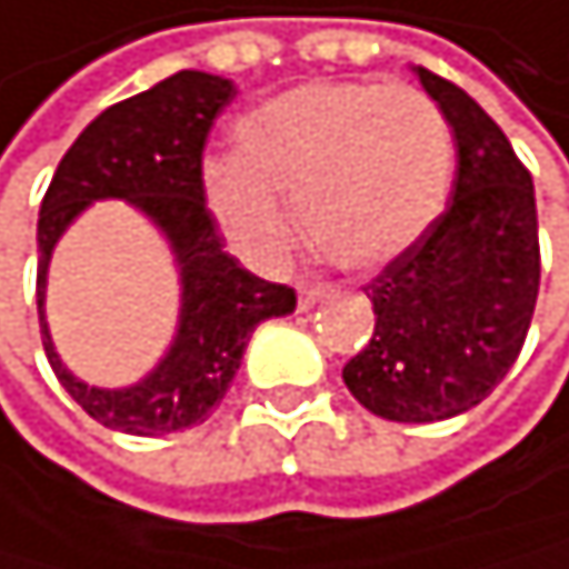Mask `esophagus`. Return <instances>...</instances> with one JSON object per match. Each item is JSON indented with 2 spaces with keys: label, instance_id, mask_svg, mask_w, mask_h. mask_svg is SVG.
<instances>
[{
  "label": "esophagus",
  "instance_id": "esophagus-1",
  "mask_svg": "<svg viewBox=\"0 0 569 569\" xmlns=\"http://www.w3.org/2000/svg\"><path fill=\"white\" fill-rule=\"evenodd\" d=\"M326 297H329L326 287H300L297 290V305H300V311H311L315 305H322Z\"/></svg>",
  "mask_w": 569,
  "mask_h": 569
}]
</instances>
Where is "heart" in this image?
<instances>
[{
    "mask_svg": "<svg viewBox=\"0 0 569 569\" xmlns=\"http://www.w3.org/2000/svg\"><path fill=\"white\" fill-rule=\"evenodd\" d=\"M453 137L410 84L315 80L261 102L233 127V159L204 169L208 208L243 254L276 261L300 233L347 272L382 269L442 212Z\"/></svg>",
    "mask_w": 569,
    "mask_h": 569,
    "instance_id": "heart-1",
    "label": "heart"
}]
</instances>
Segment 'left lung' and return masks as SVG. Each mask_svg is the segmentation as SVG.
Returning a JSON list of instances; mask_svg holds the SVG:
<instances>
[{"label": "left lung", "instance_id": "left-lung-1", "mask_svg": "<svg viewBox=\"0 0 569 569\" xmlns=\"http://www.w3.org/2000/svg\"><path fill=\"white\" fill-rule=\"evenodd\" d=\"M457 137L446 212L375 276L368 347L343 382L371 415L403 425L478 407L517 361L535 315L538 212L531 172L471 94L415 67Z\"/></svg>", "mask_w": 569, "mask_h": 569}]
</instances>
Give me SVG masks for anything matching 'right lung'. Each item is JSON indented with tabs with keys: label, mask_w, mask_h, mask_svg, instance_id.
<instances>
[{
	"label": "right lung",
	"mask_w": 569,
	"mask_h": 569,
	"mask_svg": "<svg viewBox=\"0 0 569 569\" xmlns=\"http://www.w3.org/2000/svg\"><path fill=\"white\" fill-rule=\"evenodd\" d=\"M237 94L233 80L180 70L109 106L70 144L38 216V322L62 389L94 421L127 436H166L201 425L226 397L258 322L297 308V293L251 276L226 251L204 208L201 151L216 116ZM127 200L170 240L181 269V326L141 383L88 387L58 361L43 322V287L58 237L91 200Z\"/></svg>",
	"instance_id": "obj_1"
}]
</instances>
